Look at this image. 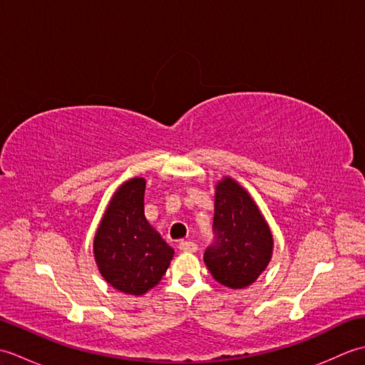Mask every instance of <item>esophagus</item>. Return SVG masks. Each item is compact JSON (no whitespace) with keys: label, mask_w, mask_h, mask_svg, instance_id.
<instances>
[{"label":"esophagus","mask_w":365,"mask_h":365,"mask_svg":"<svg viewBox=\"0 0 365 365\" xmlns=\"http://www.w3.org/2000/svg\"><path fill=\"white\" fill-rule=\"evenodd\" d=\"M178 250L182 252H196L197 245L195 242H188V240H183V242L178 243Z\"/></svg>","instance_id":"34e87169"}]
</instances>
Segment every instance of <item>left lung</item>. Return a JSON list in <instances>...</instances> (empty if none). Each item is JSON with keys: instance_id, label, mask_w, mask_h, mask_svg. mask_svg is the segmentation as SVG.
Here are the masks:
<instances>
[{"instance_id": "8db88e82", "label": "left lung", "mask_w": 365, "mask_h": 365, "mask_svg": "<svg viewBox=\"0 0 365 365\" xmlns=\"http://www.w3.org/2000/svg\"><path fill=\"white\" fill-rule=\"evenodd\" d=\"M213 234L204 254L212 276L230 289L251 285L268 265L273 237L251 196L229 177L216 187Z\"/></svg>"}]
</instances>
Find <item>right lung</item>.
I'll use <instances>...</instances> for the list:
<instances>
[{"label":"right lung","mask_w":365,"mask_h":365,"mask_svg":"<svg viewBox=\"0 0 365 365\" xmlns=\"http://www.w3.org/2000/svg\"><path fill=\"white\" fill-rule=\"evenodd\" d=\"M145 180L131 178L115 191L94 240L100 273L114 289L144 294L166 273L174 250L144 216Z\"/></svg>","instance_id":"right-lung-1"}]
</instances>
